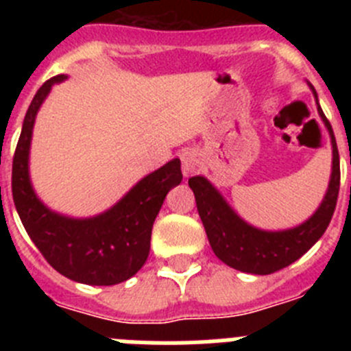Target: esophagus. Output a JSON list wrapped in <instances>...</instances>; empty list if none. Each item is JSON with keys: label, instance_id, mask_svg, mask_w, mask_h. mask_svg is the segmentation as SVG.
Returning <instances> with one entry per match:
<instances>
[{"label": "esophagus", "instance_id": "34e87169", "mask_svg": "<svg viewBox=\"0 0 351 351\" xmlns=\"http://www.w3.org/2000/svg\"><path fill=\"white\" fill-rule=\"evenodd\" d=\"M181 169L186 178L200 169V156H198L197 151H191L190 149V151H184L181 154Z\"/></svg>", "mask_w": 351, "mask_h": 351}]
</instances>
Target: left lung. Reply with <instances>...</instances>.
Segmentation results:
<instances>
[{
    "label": "left lung",
    "instance_id": "8db88e82",
    "mask_svg": "<svg viewBox=\"0 0 351 351\" xmlns=\"http://www.w3.org/2000/svg\"><path fill=\"white\" fill-rule=\"evenodd\" d=\"M318 112L332 138V178L322 206L302 225L285 232L256 230L244 223L226 206L221 195L214 190L207 179L197 176L188 181L195 193L198 214L214 255L226 265L251 274H272L299 260L327 230L339 195V153H337L332 126L325 117L320 105H318Z\"/></svg>",
    "mask_w": 351,
    "mask_h": 351
}]
</instances>
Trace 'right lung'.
I'll return each instance as SVG.
<instances>
[{"label":"right lung","mask_w":351,"mask_h":351,"mask_svg":"<svg viewBox=\"0 0 351 351\" xmlns=\"http://www.w3.org/2000/svg\"><path fill=\"white\" fill-rule=\"evenodd\" d=\"M45 80L24 117L12 163V195L21 221L43 258L60 274L84 285H117L137 274L151 247V230L170 188L182 179L181 161L172 160L142 179L121 202L91 219L54 214L36 198L27 176L31 132L52 84Z\"/></svg>","instance_id":"add662e5"}]
</instances>
